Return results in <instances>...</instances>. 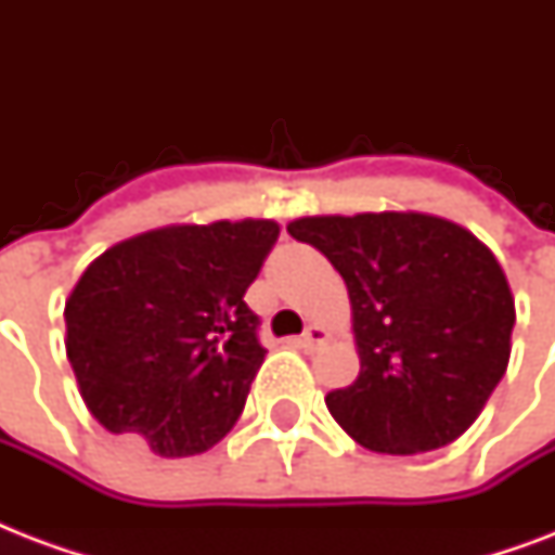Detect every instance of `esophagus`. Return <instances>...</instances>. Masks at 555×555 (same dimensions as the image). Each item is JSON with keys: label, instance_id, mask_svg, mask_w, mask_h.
<instances>
[{"label": "esophagus", "instance_id": "1", "mask_svg": "<svg viewBox=\"0 0 555 555\" xmlns=\"http://www.w3.org/2000/svg\"><path fill=\"white\" fill-rule=\"evenodd\" d=\"M325 339H328V331L322 328V325H308L302 337H299V348H305V351H317Z\"/></svg>", "mask_w": 555, "mask_h": 555}]
</instances>
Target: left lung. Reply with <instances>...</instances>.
<instances>
[{
	"mask_svg": "<svg viewBox=\"0 0 555 555\" xmlns=\"http://www.w3.org/2000/svg\"><path fill=\"white\" fill-rule=\"evenodd\" d=\"M346 279L360 374L325 397L371 452L461 438L504 377L516 299L495 253L429 212L305 216L287 224Z\"/></svg>",
	"mask_w": 555,
	"mask_h": 555,
	"instance_id": "1",
	"label": "left lung"
}]
</instances>
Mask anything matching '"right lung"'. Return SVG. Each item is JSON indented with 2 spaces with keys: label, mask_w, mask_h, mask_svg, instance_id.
Masks as SVG:
<instances>
[{
  "label": "right lung",
  "mask_w": 555,
  "mask_h": 555,
  "mask_svg": "<svg viewBox=\"0 0 555 555\" xmlns=\"http://www.w3.org/2000/svg\"><path fill=\"white\" fill-rule=\"evenodd\" d=\"M279 235L270 218L169 224L112 244L65 299V354L82 403L160 457L233 429L264 363L244 294Z\"/></svg>",
  "instance_id": "add662e5"
}]
</instances>
